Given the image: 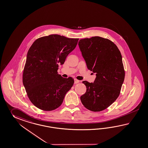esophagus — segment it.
I'll use <instances>...</instances> for the list:
<instances>
[{
  "label": "esophagus",
  "instance_id": "1",
  "mask_svg": "<svg viewBox=\"0 0 148 148\" xmlns=\"http://www.w3.org/2000/svg\"><path fill=\"white\" fill-rule=\"evenodd\" d=\"M79 80L77 79H74V83L77 84V83H79Z\"/></svg>",
  "mask_w": 148,
  "mask_h": 148
}]
</instances>
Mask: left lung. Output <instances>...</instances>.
<instances>
[{
  "label": "left lung",
  "instance_id": "left-lung-1",
  "mask_svg": "<svg viewBox=\"0 0 148 148\" xmlns=\"http://www.w3.org/2000/svg\"><path fill=\"white\" fill-rule=\"evenodd\" d=\"M79 46L87 68L96 75L94 83L82 82L87 91L81 101L91 111H103L120 92L125 75L122 56L115 44L99 36L81 39Z\"/></svg>",
  "mask_w": 148,
  "mask_h": 148
}]
</instances>
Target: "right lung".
I'll return each mask as SVG.
<instances>
[{
	"label": "right lung",
	"mask_w": 148,
	"mask_h": 148,
	"mask_svg": "<svg viewBox=\"0 0 148 148\" xmlns=\"http://www.w3.org/2000/svg\"><path fill=\"white\" fill-rule=\"evenodd\" d=\"M78 40L50 35L38 38L29 48L22 81L30 101L37 108L52 111L62 103L74 81L58 74V66L64 64Z\"/></svg>",
	"instance_id": "add662e5"
}]
</instances>
